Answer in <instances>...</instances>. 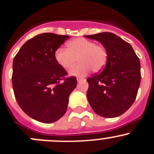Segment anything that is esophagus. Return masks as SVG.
<instances>
[{
  "label": "esophagus",
  "mask_w": 154,
  "mask_h": 154,
  "mask_svg": "<svg viewBox=\"0 0 154 154\" xmlns=\"http://www.w3.org/2000/svg\"><path fill=\"white\" fill-rule=\"evenodd\" d=\"M77 80L78 82H82V81L84 80V78H82V77H77Z\"/></svg>",
  "instance_id": "obj_1"
}]
</instances>
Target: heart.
<instances>
[{
  "label": "heart",
  "mask_w": 154,
  "mask_h": 154,
  "mask_svg": "<svg viewBox=\"0 0 154 154\" xmlns=\"http://www.w3.org/2000/svg\"><path fill=\"white\" fill-rule=\"evenodd\" d=\"M68 49L59 47L55 51V59L61 67L69 69L75 65L78 59L79 63L69 71L72 76L84 77L92 69L99 72L107 61V51L101 45L85 38H77L67 43Z\"/></svg>",
  "instance_id": "heart-1"
}]
</instances>
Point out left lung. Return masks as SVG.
<instances>
[{
	"label": "left lung",
	"instance_id": "obj_1",
	"mask_svg": "<svg viewBox=\"0 0 154 154\" xmlns=\"http://www.w3.org/2000/svg\"><path fill=\"white\" fill-rule=\"evenodd\" d=\"M107 51L103 71L87 79V98L93 110L105 118L123 114L135 101L140 82V63L130 44L111 32L85 35Z\"/></svg>",
	"mask_w": 154,
	"mask_h": 154
}]
</instances>
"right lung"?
<instances>
[{"mask_svg": "<svg viewBox=\"0 0 154 154\" xmlns=\"http://www.w3.org/2000/svg\"><path fill=\"white\" fill-rule=\"evenodd\" d=\"M69 38L54 33L38 35L27 40L14 59L12 85L17 103L25 114L40 122L61 119L77 87L76 77L64 78L66 70L54 56Z\"/></svg>", "mask_w": 154, "mask_h": 154, "instance_id": "obj_1", "label": "right lung"}]
</instances>
